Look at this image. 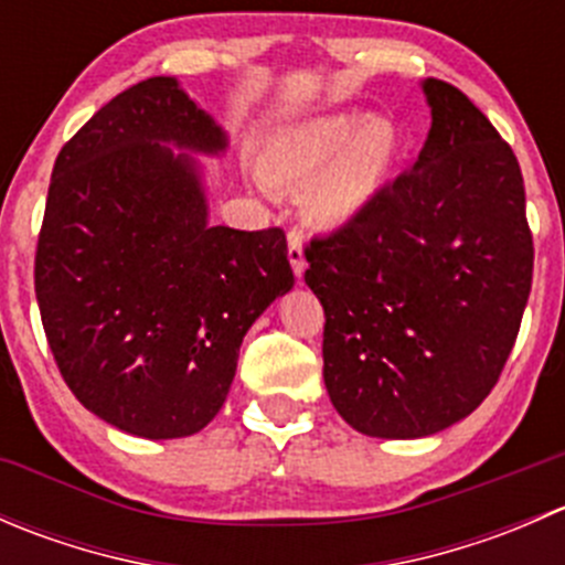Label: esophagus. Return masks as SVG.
I'll return each instance as SVG.
<instances>
[{"label":"esophagus","mask_w":565,"mask_h":565,"mask_svg":"<svg viewBox=\"0 0 565 565\" xmlns=\"http://www.w3.org/2000/svg\"><path fill=\"white\" fill-rule=\"evenodd\" d=\"M287 243H289V250H287V256H289V265H292V270H295V276H303V270H306V256H303V237H300V232H289L287 235Z\"/></svg>","instance_id":"1"}]
</instances>
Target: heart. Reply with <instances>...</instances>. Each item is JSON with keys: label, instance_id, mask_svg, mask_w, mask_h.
<instances>
[{"label": "heart", "instance_id": "heart-1", "mask_svg": "<svg viewBox=\"0 0 565 565\" xmlns=\"http://www.w3.org/2000/svg\"><path fill=\"white\" fill-rule=\"evenodd\" d=\"M398 156V130L377 114H322L273 136L262 169L273 185L306 188V215L322 230L361 218Z\"/></svg>", "mask_w": 565, "mask_h": 565}]
</instances>
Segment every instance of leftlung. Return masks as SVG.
I'll use <instances>...</instances> for the list:
<instances>
[{
	"mask_svg": "<svg viewBox=\"0 0 565 565\" xmlns=\"http://www.w3.org/2000/svg\"><path fill=\"white\" fill-rule=\"evenodd\" d=\"M431 128L409 172L306 248L324 309V388L361 435L415 440L498 383L533 281L514 150L457 87L420 84Z\"/></svg>",
	"mask_w": 565,
	"mask_h": 565,
	"instance_id": "obj_1",
	"label": "left lung"
}]
</instances>
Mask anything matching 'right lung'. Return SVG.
<instances>
[{
    "label": "right lung",
    "mask_w": 565,
    "mask_h": 565,
    "mask_svg": "<svg viewBox=\"0 0 565 565\" xmlns=\"http://www.w3.org/2000/svg\"><path fill=\"white\" fill-rule=\"evenodd\" d=\"M226 130L172 76L119 93L62 147L38 237L35 295L73 396L147 440L202 431L243 335L292 289L281 230L210 224L196 156Z\"/></svg>",
    "instance_id": "add662e5"
}]
</instances>
